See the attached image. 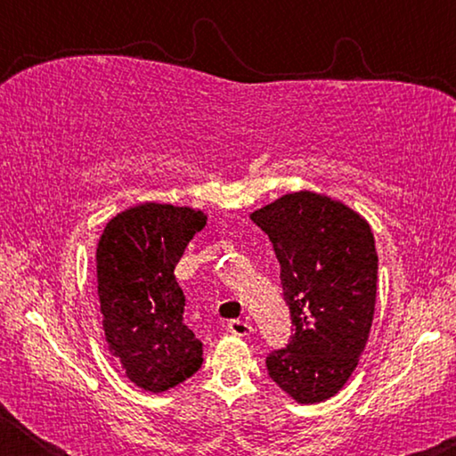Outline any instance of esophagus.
Wrapping results in <instances>:
<instances>
[{
  "label": "esophagus",
  "mask_w": 456,
  "mask_h": 456,
  "mask_svg": "<svg viewBox=\"0 0 456 456\" xmlns=\"http://www.w3.org/2000/svg\"><path fill=\"white\" fill-rule=\"evenodd\" d=\"M227 330L231 331V334H233V336H239V338L249 336L251 331H253L251 323H249V322H245V320H233V322H229Z\"/></svg>",
  "instance_id": "esophagus-1"
}]
</instances>
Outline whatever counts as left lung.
Masks as SVG:
<instances>
[{"label":"left lung","instance_id":"left-lung-1","mask_svg":"<svg viewBox=\"0 0 456 456\" xmlns=\"http://www.w3.org/2000/svg\"><path fill=\"white\" fill-rule=\"evenodd\" d=\"M281 267L291 342L267 356L269 378L297 404L344 388L364 354L376 307L378 253L360 213L314 191L253 211Z\"/></svg>","mask_w":456,"mask_h":456}]
</instances>
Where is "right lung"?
I'll return each mask as SVG.
<instances>
[{
    "label": "right lung",
    "instance_id": "add662e5",
    "mask_svg": "<svg viewBox=\"0 0 456 456\" xmlns=\"http://www.w3.org/2000/svg\"><path fill=\"white\" fill-rule=\"evenodd\" d=\"M207 215L141 203L106 223L96 247V283L108 350L130 382L167 392L203 364V344L184 323L175 267Z\"/></svg>",
    "mask_w": 456,
    "mask_h": 456
}]
</instances>
